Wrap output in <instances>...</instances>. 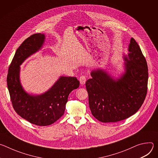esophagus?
Wrapping results in <instances>:
<instances>
[{
	"instance_id": "34e87169",
	"label": "esophagus",
	"mask_w": 158,
	"mask_h": 158,
	"mask_svg": "<svg viewBox=\"0 0 158 158\" xmlns=\"http://www.w3.org/2000/svg\"><path fill=\"white\" fill-rule=\"evenodd\" d=\"M79 81L82 85H84L86 82V77L85 76H81L79 77Z\"/></svg>"
}]
</instances>
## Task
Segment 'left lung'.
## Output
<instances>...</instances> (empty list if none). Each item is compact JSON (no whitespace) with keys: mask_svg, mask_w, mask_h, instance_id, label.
<instances>
[{"mask_svg":"<svg viewBox=\"0 0 158 158\" xmlns=\"http://www.w3.org/2000/svg\"><path fill=\"white\" fill-rule=\"evenodd\" d=\"M125 73L116 80L102 70L93 71L85 82L91 113L102 123L118 122L139 109L148 91V69L138 44L131 39Z\"/></svg>","mask_w":158,"mask_h":158,"instance_id":"obj_1","label":"left lung"}]
</instances>
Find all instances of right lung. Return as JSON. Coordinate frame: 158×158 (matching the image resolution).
Wrapping results in <instances>:
<instances>
[{
  "mask_svg": "<svg viewBox=\"0 0 158 158\" xmlns=\"http://www.w3.org/2000/svg\"><path fill=\"white\" fill-rule=\"evenodd\" d=\"M44 39V34L38 33L31 35L22 43L10 64L7 77L15 111L29 123L40 126L53 124L64 114L69 94L79 86L77 78L61 76L42 94L33 96L25 92L19 79L20 65L41 48Z\"/></svg>",
  "mask_w": 158,
  "mask_h": 158,
  "instance_id": "obj_1",
  "label": "right lung"
}]
</instances>
